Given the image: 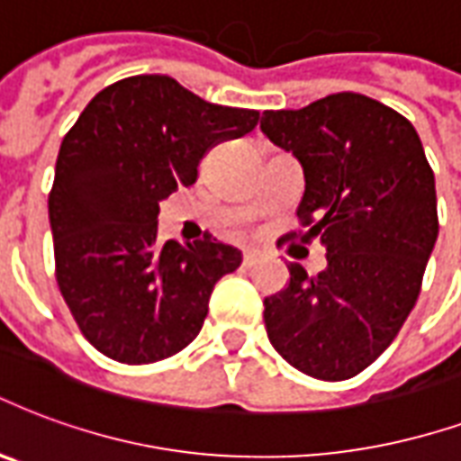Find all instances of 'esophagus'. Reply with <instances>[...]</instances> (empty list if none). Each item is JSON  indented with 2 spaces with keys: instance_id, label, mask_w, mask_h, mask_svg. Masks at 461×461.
I'll return each instance as SVG.
<instances>
[{
  "instance_id": "obj_1",
  "label": "esophagus",
  "mask_w": 461,
  "mask_h": 461,
  "mask_svg": "<svg viewBox=\"0 0 461 461\" xmlns=\"http://www.w3.org/2000/svg\"><path fill=\"white\" fill-rule=\"evenodd\" d=\"M261 261V254L257 249H244V266H257Z\"/></svg>"
}]
</instances>
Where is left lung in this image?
I'll return each instance as SVG.
<instances>
[{
  "mask_svg": "<svg viewBox=\"0 0 461 461\" xmlns=\"http://www.w3.org/2000/svg\"><path fill=\"white\" fill-rule=\"evenodd\" d=\"M264 131L303 166L298 217L327 268L264 300L266 335L291 366L344 381L393 342L420 295L438 241L435 176L415 126L381 102L337 92L303 109H266Z\"/></svg>",
  "mask_w": 461,
  "mask_h": 461,
  "instance_id": "left-lung-1",
  "label": "left lung"
}]
</instances>
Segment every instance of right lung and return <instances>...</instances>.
<instances>
[{"instance_id":"1","label":"right lung","mask_w":461,"mask_h":461,"mask_svg":"<svg viewBox=\"0 0 461 461\" xmlns=\"http://www.w3.org/2000/svg\"><path fill=\"white\" fill-rule=\"evenodd\" d=\"M257 122V109L204 102L168 75L124 77L83 109L58 151L49 220L58 288L97 352L151 364L203 330L241 251L210 237L161 247L158 203L195 183L207 149Z\"/></svg>"}]
</instances>
